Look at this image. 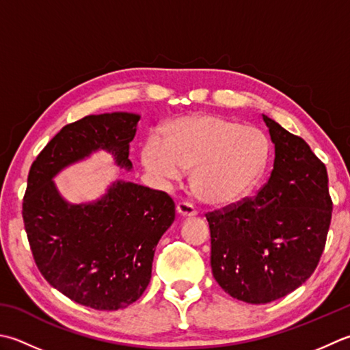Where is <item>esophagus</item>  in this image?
Wrapping results in <instances>:
<instances>
[{
	"label": "esophagus",
	"instance_id": "34e87169",
	"mask_svg": "<svg viewBox=\"0 0 350 350\" xmlns=\"http://www.w3.org/2000/svg\"><path fill=\"white\" fill-rule=\"evenodd\" d=\"M177 214H179L182 218H189V217H194L197 212L194 209V206L188 202H180L179 204H177Z\"/></svg>",
	"mask_w": 350,
	"mask_h": 350
}]
</instances>
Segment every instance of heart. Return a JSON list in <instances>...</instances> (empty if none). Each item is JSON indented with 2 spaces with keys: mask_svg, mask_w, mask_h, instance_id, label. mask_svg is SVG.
<instances>
[{
  "mask_svg": "<svg viewBox=\"0 0 350 350\" xmlns=\"http://www.w3.org/2000/svg\"><path fill=\"white\" fill-rule=\"evenodd\" d=\"M269 141L261 130L215 115H189L174 121L163 142L152 136L142 162L163 180H179L191 171V188L215 208L245 200L267 167Z\"/></svg>",
  "mask_w": 350,
  "mask_h": 350,
  "instance_id": "obj_1",
  "label": "heart"
}]
</instances>
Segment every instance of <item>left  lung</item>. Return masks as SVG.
<instances>
[{
    "instance_id": "left-lung-1",
    "label": "left lung",
    "mask_w": 350,
    "mask_h": 350,
    "mask_svg": "<svg viewBox=\"0 0 350 350\" xmlns=\"http://www.w3.org/2000/svg\"><path fill=\"white\" fill-rule=\"evenodd\" d=\"M275 144L270 179L255 198L206 214L212 275L234 299L269 304L299 288L323 253L332 217L325 163L262 115Z\"/></svg>"
}]
</instances>
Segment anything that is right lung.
<instances>
[{"label": "right lung", "mask_w": 350, "mask_h": 350, "mask_svg": "<svg viewBox=\"0 0 350 350\" xmlns=\"http://www.w3.org/2000/svg\"><path fill=\"white\" fill-rule=\"evenodd\" d=\"M139 120L112 112L71 122L39 153L27 180L23 218L34 262L51 286L94 310L116 311L142 296L156 245L174 221V202L163 191L115 180L97 200L75 204L53 179L98 150L132 170L129 148Z\"/></svg>", "instance_id": "obj_1"}]
</instances>
